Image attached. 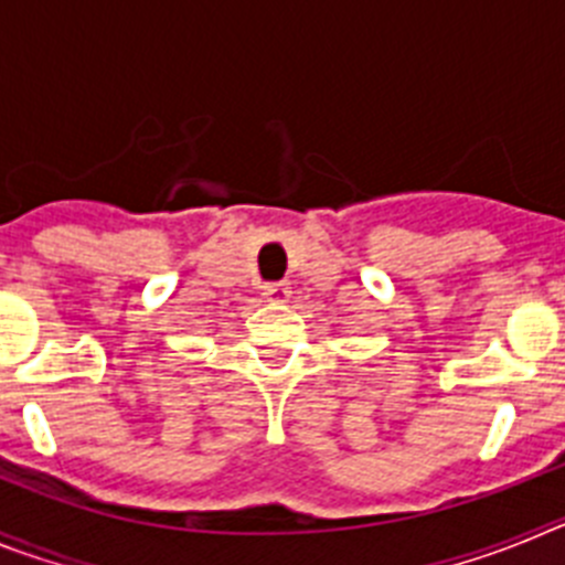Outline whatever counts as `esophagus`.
Returning <instances> with one entry per match:
<instances>
[{
  "instance_id": "esophagus-1",
  "label": "esophagus",
  "mask_w": 565,
  "mask_h": 565,
  "mask_svg": "<svg viewBox=\"0 0 565 565\" xmlns=\"http://www.w3.org/2000/svg\"><path fill=\"white\" fill-rule=\"evenodd\" d=\"M288 282H268L266 286V299L268 302H288Z\"/></svg>"
}]
</instances>
